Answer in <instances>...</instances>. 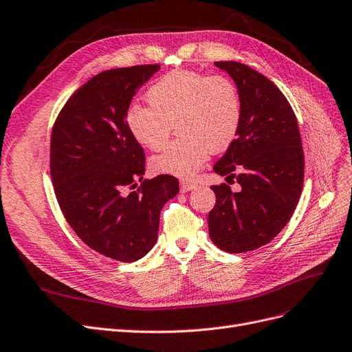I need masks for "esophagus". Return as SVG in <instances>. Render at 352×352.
<instances>
[{
    "label": "esophagus",
    "instance_id": "34e87169",
    "mask_svg": "<svg viewBox=\"0 0 352 352\" xmlns=\"http://www.w3.org/2000/svg\"><path fill=\"white\" fill-rule=\"evenodd\" d=\"M197 184L194 183V181H181V191L186 192V191H190L192 188H196Z\"/></svg>",
    "mask_w": 352,
    "mask_h": 352
}]
</instances>
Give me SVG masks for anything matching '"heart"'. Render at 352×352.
Wrapping results in <instances>:
<instances>
[{
	"instance_id": "obj_1",
	"label": "heart",
	"mask_w": 352,
	"mask_h": 352,
	"mask_svg": "<svg viewBox=\"0 0 352 352\" xmlns=\"http://www.w3.org/2000/svg\"><path fill=\"white\" fill-rule=\"evenodd\" d=\"M146 97L151 106L132 104L126 111V124L135 140L160 151L171 138L174 124L179 133L151 160L156 174L191 177L210 152L226 151L239 133L242 101L236 84L226 75L174 71L156 81Z\"/></svg>"
}]
</instances>
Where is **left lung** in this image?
<instances>
[{"label":"left lung","instance_id":"8db88e82","mask_svg":"<svg viewBox=\"0 0 352 352\" xmlns=\"http://www.w3.org/2000/svg\"><path fill=\"white\" fill-rule=\"evenodd\" d=\"M214 65L238 87L242 122L213 169L241 190L212 186L216 204L207 223L217 248L241 254L268 243L287 225L303 190L305 155L296 114L277 85L239 62Z\"/></svg>","mask_w":352,"mask_h":352}]
</instances>
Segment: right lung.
I'll return each mask as SVG.
<instances>
[{"instance_id":"obj_1","label":"right lung","mask_w":352,"mask_h":352,"mask_svg":"<svg viewBox=\"0 0 352 352\" xmlns=\"http://www.w3.org/2000/svg\"><path fill=\"white\" fill-rule=\"evenodd\" d=\"M158 69L136 65L93 76L52 129L50 177L65 219L91 250L122 263L152 250L162 206L179 190L168 174L143 179L145 152L126 124L136 91Z\"/></svg>"}]
</instances>
